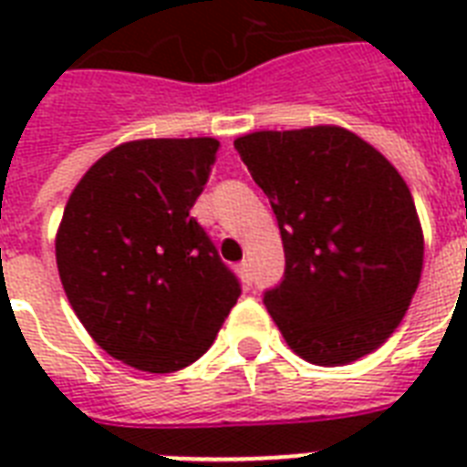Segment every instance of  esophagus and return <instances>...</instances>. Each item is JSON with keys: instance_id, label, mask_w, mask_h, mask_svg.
I'll use <instances>...</instances> for the list:
<instances>
[{"instance_id": "obj_1", "label": "esophagus", "mask_w": 467, "mask_h": 467, "mask_svg": "<svg viewBox=\"0 0 467 467\" xmlns=\"http://www.w3.org/2000/svg\"><path fill=\"white\" fill-rule=\"evenodd\" d=\"M237 276H240V281L244 285L252 284V269H249V262H242L240 266H237Z\"/></svg>"}]
</instances>
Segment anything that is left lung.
Returning a JSON list of instances; mask_svg holds the SVG:
<instances>
[{
  "mask_svg": "<svg viewBox=\"0 0 467 467\" xmlns=\"http://www.w3.org/2000/svg\"><path fill=\"white\" fill-rule=\"evenodd\" d=\"M276 213L284 281L264 306L315 366L376 351L405 317L424 266V233L400 171L339 126L256 130L234 140Z\"/></svg>",
  "mask_w": 467,
  "mask_h": 467,
  "instance_id": "1",
  "label": "left lung"
}]
</instances>
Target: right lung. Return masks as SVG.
Here are the masks:
<instances>
[{"label":"right lung","instance_id":"obj_1","mask_svg":"<svg viewBox=\"0 0 467 467\" xmlns=\"http://www.w3.org/2000/svg\"><path fill=\"white\" fill-rule=\"evenodd\" d=\"M218 145L123 142L91 164L62 213L55 259L69 306L106 354L145 373L201 358L242 293L189 215Z\"/></svg>","mask_w":467,"mask_h":467}]
</instances>
